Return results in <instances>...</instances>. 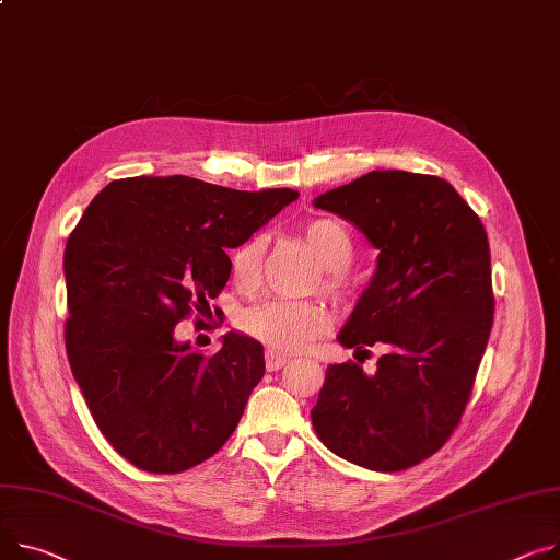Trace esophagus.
I'll list each match as a JSON object with an SVG mask.
<instances>
[{
  "mask_svg": "<svg viewBox=\"0 0 560 560\" xmlns=\"http://www.w3.org/2000/svg\"><path fill=\"white\" fill-rule=\"evenodd\" d=\"M288 362H290L288 355H281V353H277V351H268V353H266V366H268L270 371H277V369L285 366Z\"/></svg>",
  "mask_w": 560,
  "mask_h": 560,
  "instance_id": "obj_1",
  "label": "esophagus"
}]
</instances>
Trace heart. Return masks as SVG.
<instances>
[{
	"label": "heart",
	"mask_w": 560,
	"mask_h": 560,
	"mask_svg": "<svg viewBox=\"0 0 560 560\" xmlns=\"http://www.w3.org/2000/svg\"><path fill=\"white\" fill-rule=\"evenodd\" d=\"M322 266V285L338 300L353 294L355 281L347 266L353 260L355 241L345 222L335 218H313L300 232ZM264 238L249 236L230 254V272L238 288L252 290L260 279ZM328 311L322 302L266 300L241 315V328L254 340L277 353H294L308 347L328 328Z\"/></svg>",
	"instance_id": "1"
}]
</instances>
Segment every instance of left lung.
<instances>
[{
	"label": "left lung",
	"mask_w": 560,
	"mask_h": 560,
	"mask_svg": "<svg viewBox=\"0 0 560 560\" xmlns=\"http://www.w3.org/2000/svg\"><path fill=\"white\" fill-rule=\"evenodd\" d=\"M378 247V270L338 335L383 345L376 374L330 364L311 409L319 441L369 470L434 455L459 425L493 328L491 249L479 215L436 175L371 171L315 200Z\"/></svg>",
	"instance_id": "1"
}]
</instances>
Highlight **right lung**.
Wrapping results in <instances>:
<instances>
[{"mask_svg": "<svg viewBox=\"0 0 560 560\" xmlns=\"http://www.w3.org/2000/svg\"><path fill=\"white\" fill-rule=\"evenodd\" d=\"M196 177H124L67 238L65 349L101 434L132 466L173 475L213 457L266 374L264 347L228 332L213 355L175 342L230 279V247L296 200ZM218 315V313H215Z\"/></svg>", "mask_w": 560, "mask_h": 560, "instance_id": "obj_1", "label": "right lung"}]
</instances>
